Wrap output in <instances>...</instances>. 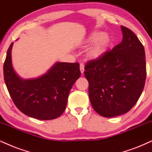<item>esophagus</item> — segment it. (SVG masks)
Masks as SVG:
<instances>
[{"label":"esophagus","instance_id":"1","mask_svg":"<svg viewBox=\"0 0 152 152\" xmlns=\"http://www.w3.org/2000/svg\"><path fill=\"white\" fill-rule=\"evenodd\" d=\"M80 72H81V74H83V72H84V64H83V63H80Z\"/></svg>","mask_w":152,"mask_h":152}]
</instances>
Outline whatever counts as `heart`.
Masks as SVG:
<instances>
[{
	"label": "heart",
	"mask_w": 152,
	"mask_h": 152,
	"mask_svg": "<svg viewBox=\"0 0 152 152\" xmlns=\"http://www.w3.org/2000/svg\"><path fill=\"white\" fill-rule=\"evenodd\" d=\"M110 42V37L108 34L96 32L89 36L86 40V43H93V47L90 50L88 55L90 58H97L100 57L106 50L107 46Z\"/></svg>",
	"instance_id": "obj_1"
}]
</instances>
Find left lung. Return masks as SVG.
<instances>
[{
	"label": "left lung",
	"mask_w": 152,
	"mask_h": 152,
	"mask_svg": "<svg viewBox=\"0 0 152 152\" xmlns=\"http://www.w3.org/2000/svg\"><path fill=\"white\" fill-rule=\"evenodd\" d=\"M121 43L85 66L92 107L100 116L110 118L126 114L137 103L145 87L144 46L131 30L121 26Z\"/></svg>",
	"instance_id": "obj_1"
}]
</instances>
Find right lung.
<instances>
[{"label":"right lung","mask_w":152,"mask_h":152,"mask_svg":"<svg viewBox=\"0 0 152 152\" xmlns=\"http://www.w3.org/2000/svg\"><path fill=\"white\" fill-rule=\"evenodd\" d=\"M7 52L3 75L15 106L23 114L39 120L60 116L66 109L70 90L80 76L79 64L57 62L48 72L35 79L24 80L13 69L11 50Z\"/></svg>","instance_id":"obj_1"}]
</instances>
